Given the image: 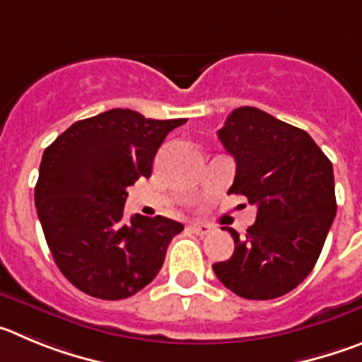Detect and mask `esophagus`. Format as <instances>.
Segmentation results:
<instances>
[{"label": "esophagus", "instance_id": "esophagus-1", "mask_svg": "<svg viewBox=\"0 0 362 362\" xmlns=\"http://www.w3.org/2000/svg\"><path fill=\"white\" fill-rule=\"evenodd\" d=\"M189 229L193 230L194 234H198V236H205V234L211 230V227L205 226V223H191V226H189Z\"/></svg>", "mask_w": 362, "mask_h": 362}]
</instances>
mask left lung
Here are the masks:
<instances>
[{
  "label": "left lung",
  "mask_w": 362,
  "mask_h": 362,
  "mask_svg": "<svg viewBox=\"0 0 362 362\" xmlns=\"http://www.w3.org/2000/svg\"><path fill=\"white\" fill-rule=\"evenodd\" d=\"M218 139L236 160L229 194L258 213L245 236L227 227L234 252L214 274L245 299L279 298L310 274L337 213L332 162L307 132L252 106L234 110Z\"/></svg>",
  "instance_id": "left-lung-1"
}]
</instances>
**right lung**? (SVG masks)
I'll use <instances>...</instances> for the list:
<instances>
[{"label": "right lung", "instance_id": "1", "mask_svg": "<svg viewBox=\"0 0 362 362\" xmlns=\"http://www.w3.org/2000/svg\"><path fill=\"white\" fill-rule=\"evenodd\" d=\"M185 119L115 108L77 120L43 153L35 207L64 278L92 298L126 299L157 278L184 230L164 216L124 218L126 187L151 177L153 158Z\"/></svg>", "mask_w": 362, "mask_h": 362}]
</instances>
